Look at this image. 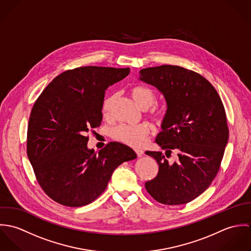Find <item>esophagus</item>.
<instances>
[{
  "label": "esophagus",
  "mask_w": 251,
  "mask_h": 251,
  "mask_svg": "<svg viewBox=\"0 0 251 251\" xmlns=\"http://www.w3.org/2000/svg\"><path fill=\"white\" fill-rule=\"evenodd\" d=\"M135 152H136L137 156H141L144 153V151L142 150H135Z\"/></svg>",
  "instance_id": "obj_1"
}]
</instances>
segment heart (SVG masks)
<instances>
[{
    "instance_id": "heart-1",
    "label": "heart",
    "mask_w": 251,
    "mask_h": 251,
    "mask_svg": "<svg viewBox=\"0 0 251 251\" xmlns=\"http://www.w3.org/2000/svg\"><path fill=\"white\" fill-rule=\"evenodd\" d=\"M129 94L133 100L140 107L146 108L151 106L154 103L155 96L154 93L148 87L135 86L129 90ZM117 95L112 94L105 97L100 104V112L104 119H110L112 117L114 103L116 101ZM150 116L158 124L162 123L166 117V108L162 105L154 104L150 111ZM152 131V126L148 123H141L138 125H120L113 128L111 136L114 140L120 143L127 145L133 148H140L146 144L150 134Z\"/></svg>"
}]
</instances>
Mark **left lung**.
<instances>
[{
    "label": "left lung",
    "instance_id": "obj_1",
    "mask_svg": "<svg viewBox=\"0 0 251 251\" xmlns=\"http://www.w3.org/2000/svg\"><path fill=\"white\" fill-rule=\"evenodd\" d=\"M140 80L156 87L167 101L162 131L155 142L160 151H146L158 164L154 179L145 183L149 194L164 205L186 204L201 195L219 171L229 128L225 109L215 87L201 74L163 65L139 72Z\"/></svg>",
    "mask_w": 251,
    "mask_h": 251
}]
</instances>
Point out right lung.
<instances>
[{
    "mask_svg": "<svg viewBox=\"0 0 251 251\" xmlns=\"http://www.w3.org/2000/svg\"><path fill=\"white\" fill-rule=\"evenodd\" d=\"M129 68L81 67L61 73L32 108L27 154L44 193L67 207H82L106 189L114 170L134 159L129 147L110 142L99 153L89 150L88 132L101 124L100 104L109 85Z\"/></svg>",
    "mask_w": 251,
    "mask_h": 251,
    "instance_id": "obj_1",
    "label": "right lung"
}]
</instances>
